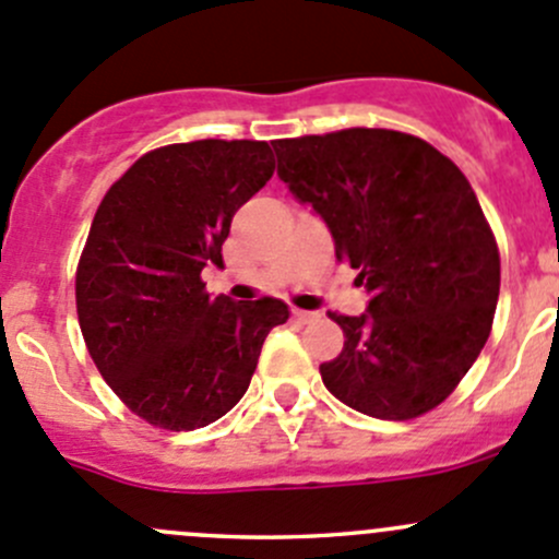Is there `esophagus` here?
I'll use <instances>...</instances> for the list:
<instances>
[{
  "label": "esophagus",
  "mask_w": 559,
  "mask_h": 559,
  "mask_svg": "<svg viewBox=\"0 0 559 559\" xmlns=\"http://www.w3.org/2000/svg\"><path fill=\"white\" fill-rule=\"evenodd\" d=\"M292 316H295V319L300 321V324H308V321L319 319V313H316V311H300V308H295V311H292Z\"/></svg>",
  "instance_id": "obj_1"
}]
</instances>
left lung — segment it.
Listing matches in <instances>:
<instances>
[{"label": "left lung", "instance_id": "obj_1", "mask_svg": "<svg viewBox=\"0 0 559 559\" xmlns=\"http://www.w3.org/2000/svg\"><path fill=\"white\" fill-rule=\"evenodd\" d=\"M278 178L326 224L337 262L359 270V316L321 365L341 403L376 419H414L454 392L492 330L500 257L471 183L414 134L343 129L275 140Z\"/></svg>", "mask_w": 559, "mask_h": 559}]
</instances>
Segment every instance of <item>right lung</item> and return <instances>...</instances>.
Listing matches in <instances>:
<instances>
[{"label": "right lung", "mask_w": 559, "mask_h": 559, "mask_svg": "<svg viewBox=\"0 0 559 559\" xmlns=\"http://www.w3.org/2000/svg\"><path fill=\"white\" fill-rule=\"evenodd\" d=\"M257 140H194L140 156L105 194L75 275L94 365L129 411L162 430H197L243 397L259 352L289 306L211 297L229 224L270 178Z\"/></svg>", "instance_id": "add662e5"}]
</instances>
